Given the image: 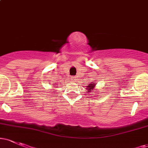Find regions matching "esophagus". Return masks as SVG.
<instances>
[{
  "mask_svg": "<svg viewBox=\"0 0 148 148\" xmlns=\"http://www.w3.org/2000/svg\"><path fill=\"white\" fill-rule=\"evenodd\" d=\"M71 80H72V81H76V76H72V77H71Z\"/></svg>",
  "mask_w": 148,
  "mask_h": 148,
  "instance_id": "obj_1",
  "label": "esophagus"
}]
</instances>
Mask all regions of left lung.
<instances>
[{
    "label": "left lung",
    "instance_id": "1",
    "mask_svg": "<svg viewBox=\"0 0 148 148\" xmlns=\"http://www.w3.org/2000/svg\"><path fill=\"white\" fill-rule=\"evenodd\" d=\"M95 87H96V84L94 82H92L90 84H88V86H87V88H86V89H87V92H91L92 91L94 90L95 89Z\"/></svg>",
    "mask_w": 148,
    "mask_h": 148
}]
</instances>
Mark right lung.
<instances>
[{
  "label": "right lung",
  "mask_w": 148,
  "mask_h": 148,
  "mask_svg": "<svg viewBox=\"0 0 148 148\" xmlns=\"http://www.w3.org/2000/svg\"><path fill=\"white\" fill-rule=\"evenodd\" d=\"M54 86H53V87H54V88H58L57 85H54Z\"/></svg>",
  "instance_id": "1"
}]
</instances>
